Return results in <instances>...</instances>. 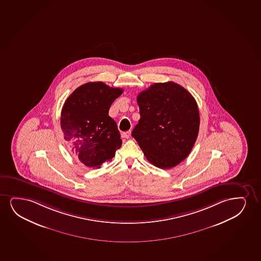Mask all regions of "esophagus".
Wrapping results in <instances>:
<instances>
[{"label":"esophagus","instance_id":"1","mask_svg":"<svg viewBox=\"0 0 261 261\" xmlns=\"http://www.w3.org/2000/svg\"><path fill=\"white\" fill-rule=\"evenodd\" d=\"M130 135H131V131H126V132L122 133L121 136L123 138L128 139L129 137H130Z\"/></svg>","mask_w":261,"mask_h":261}]
</instances>
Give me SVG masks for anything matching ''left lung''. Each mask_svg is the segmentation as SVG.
<instances>
[{
	"mask_svg": "<svg viewBox=\"0 0 261 261\" xmlns=\"http://www.w3.org/2000/svg\"><path fill=\"white\" fill-rule=\"evenodd\" d=\"M140 115L132 136L152 165L169 169L190 155L200 117L190 92L173 82L155 83L137 95Z\"/></svg>",
	"mask_w": 261,
	"mask_h": 261,
	"instance_id": "obj_1",
	"label": "left lung"
}]
</instances>
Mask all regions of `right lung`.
<instances>
[{
  "mask_svg": "<svg viewBox=\"0 0 261 261\" xmlns=\"http://www.w3.org/2000/svg\"><path fill=\"white\" fill-rule=\"evenodd\" d=\"M122 93V88L103 82H88L76 88L62 108L60 124L65 141L88 167L99 168L121 147L119 129L109 110Z\"/></svg>",
  "mask_w": 261,
  "mask_h": 261,
  "instance_id": "add662e5",
  "label": "right lung"
}]
</instances>
